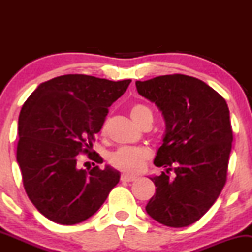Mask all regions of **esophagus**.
I'll return each instance as SVG.
<instances>
[{
	"label": "esophagus",
	"mask_w": 252,
	"mask_h": 252,
	"mask_svg": "<svg viewBox=\"0 0 252 252\" xmlns=\"http://www.w3.org/2000/svg\"><path fill=\"white\" fill-rule=\"evenodd\" d=\"M121 180H122L123 182H130V181H134L135 178H134V176L123 174L122 176H121Z\"/></svg>",
	"instance_id": "1"
}]
</instances>
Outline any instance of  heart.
Wrapping results in <instances>:
<instances>
[{
    "mask_svg": "<svg viewBox=\"0 0 252 252\" xmlns=\"http://www.w3.org/2000/svg\"><path fill=\"white\" fill-rule=\"evenodd\" d=\"M130 116L132 121L138 126H142V123L147 118H152L153 115L149 108H147L143 104H135L130 109ZM106 129V123L103 126L102 131ZM150 158V152L146 148H134V147H123L117 149L110 156V162L115 168L121 170L129 175H136L141 173L146 166L147 161Z\"/></svg>",
    "mask_w": 252,
    "mask_h": 252,
    "instance_id": "1",
    "label": "heart"
}]
</instances>
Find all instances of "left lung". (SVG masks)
Instances as JSON below:
<instances>
[{"label":"left lung","mask_w":252,"mask_h":252,"mask_svg":"<svg viewBox=\"0 0 252 252\" xmlns=\"http://www.w3.org/2000/svg\"><path fill=\"white\" fill-rule=\"evenodd\" d=\"M136 89L166 122L154 164L167 169L150 178L156 192L146 211L166 226H189L211 209L226 182L233 140L227 104L206 83L185 74L137 80Z\"/></svg>","instance_id":"obj_1"}]
</instances>
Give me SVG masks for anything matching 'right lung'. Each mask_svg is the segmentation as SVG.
<instances>
[{
  "mask_svg": "<svg viewBox=\"0 0 252 252\" xmlns=\"http://www.w3.org/2000/svg\"><path fill=\"white\" fill-rule=\"evenodd\" d=\"M130 79L112 82L86 74H65L41 83L19 116L16 160L26 193L41 215L62 225L82 222L99 210L120 172L98 166L79 169V154L91 152L109 106L128 89Z\"/></svg>",
  "mask_w": 252,
  "mask_h": 252,
  "instance_id": "obj_1",
  "label": "right lung"
}]
</instances>
